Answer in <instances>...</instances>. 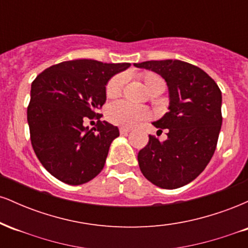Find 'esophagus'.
<instances>
[{
    "label": "esophagus",
    "instance_id": "1",
    "mask_svg": "<svg viewBox=\"0 0 248 248\" xmlns=\"http://www.w3.org/2000/svg\"><path fill=\"white\" fill-rule=\"evenodd\" d=\"M130 132L129 128H120V134L121 135H127L128 133Z\"/></svg>",
    "mask_w": 248,
    "mask_h": 248
}]
</instances>
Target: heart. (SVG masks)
Returning <instances> with one entry per match:
<instances>
[{
    "mask_svg": "<svg viewBox=\"0 0 248 248\" xmlns=\"http://www.w3.org/2000/svg\"><path fill=\"white\" fill-rule=\"evenodd\" d=\"M142 81L147 91L152 90L153 87L163 86L164 82L161 77L152 72H146L141 75ZM124 84V77L122 75H118L113 77L108 81L106 86V94L108 98H115L121 93L122 86ZM150 116L149 110L147 108L132 105L127 101H116L110 105L107 109V118L110 122L114 124L122 127H132L138 122L146 120Z\"/></svg>",
    "mask_w": 248,
    "mask_h": 248,
    "instance_id": "obj_1",
    "label": "heart"
}]
</instances>
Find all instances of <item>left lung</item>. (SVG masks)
<instances>
[{"label":"left lung","mask_w":248,"mask_h":248,"mask_svg":"<svg viewBox=\"0 0 248 248\" xmlns=\"http://www.w3.org/2000/svg\"><path fill=\"white\" fill-rule=\"evenodd\" d=\"M160 75L169 91V112L153 124L168 139L149 135L138 155L141 172L162 189H177L205 169L217 147L221 122V92L203 70L178 59L134 64Z\"/></svg>","instance_id":"8db88e82"}]
</instances>
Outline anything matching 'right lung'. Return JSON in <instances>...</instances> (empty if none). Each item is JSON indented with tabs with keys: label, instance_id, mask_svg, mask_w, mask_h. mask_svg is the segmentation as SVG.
Returning a JSON list of instances; mask_svg holds the SVG:
<instances>
[{
	"label": "right lung",
	"instance_id": "add662e5",
	"mask_svg": "<svg viewBox=\"0 0 248 248\" xmlns=\"http://www.w3.org/2000/svg\"><path fill=\"white\" fill-rule=\"evenodd\" d=\"M129 66L76 59L53 65L32 81L28 106L31 144L53 177L80 186L101 171L119 128L98 121L88 129L84 122L106 102L108 80Z\"/></svg>",
	"mask_w": 248,
	"mask_h": 248
}]
</instances>
